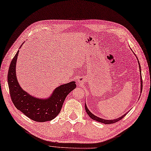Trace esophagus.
I'll return each instance as SVG.
<instances>
[{
	"instance_id": "1",
	"label": "esophagus",
	"mask_w": 151,
	"mask_h": 151,
	"mask_svg": "<svg viewBox=\"0 0 151 151\" xmlns=\"http://www.w3.org/2000/svg\"><path fill=\"white\" fill-rule=\"evenodd\" d=\"M78 83L79 84H80V83H82V81H81V79H80L78 81Z\"/></svg>"
}]
</instances>
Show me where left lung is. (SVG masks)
Masks as SVG:
<instances>
[{"label":"left lung","instance_id":"left-lung-1","mask_svg":"<svg viewBox=\"0 0 151 151\" xmlns=\"http://www.w3.org/2000/svg\"><path fill=\"white\" fill-rule=\"evenodd\" d=\"M138 63H139V69H140V72H141V65L140 64H139V61H138ZM140 75H141V93L142 92V76H141V73H140ZM85 110L86 111L87 114L89 115V116L90 117V118L94 120H95L98 122H102V123H104V124H113V123H115V122L119 121V120L122 119V118H124V117L126 115L127 113L124 114V115H122V116L119 117V118H117V119H113V120H106V119H102L101 118H99V117H97L96 116L94 115L93 114H92L90 110H89L86 106V105L85 104Z\"/></svg>","mask_w":151,"mask_h":151}]
</instances>
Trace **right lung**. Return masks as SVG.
<instances>
[{
  "instance_id": "right-lung-1",
  "label": "right lung",
  "mask_w": 151,
  "mask_h": 151,
  "mask_svg": "<svg viewBox=\"0 0 151 151\" xmlns=\"http://www.w3.org/2000/svg\"><path fill=\"white\" fill-rule=\"evenodd\" d=\"M19 53V50L11 61L8 71L7 80L11 99L16 108L32 120L37 122L51 121L60 113L66 96L76 88L75 82L60 85L47 99L30 95L21 88L17 79L15 67Z\"/></svg>"
}]
</instances>
